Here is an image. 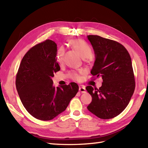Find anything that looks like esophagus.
I'll list each match as a JSON object with an SVG mask.
<instances>
[{
	"label": "esophagus",
	"mask_w": 148,
	"mask_h": 148,
	"mask_svg": "<svg viewBox=\"0 0 148 148\" xmlns=\"http://www.w3.org/2000/svg\"><path fill=\"white\" fill-rule=\"evenodd\" d=\"M79 90L82 93H85L86 92V88L84 86H80L79 88Z\"/></svg>",
	"instance_id": "esophagus-1"
}]
</instances>
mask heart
Here are the masks:
<instances>
[{
	"label": "heart",
	"instance_id": "1",
	"mask_svg": "<svg viewBox=\"0 0 148 148\" xmlns=\"http://www.w3.org/2000/svg\"><path fill=\"white\" fill-rule=\"evenodd\" d=\"M69 44L76 51L83 59L88 58L92 54V51L89 45L84 40L81 39H73L69 41ZM64 48L60 47L57 54V60L59 64L63 62V58L64 55ZM84 74V71H79L77 72H73L71 73V76L75 80L79 81L81 79V75Z\"/></svg>",
	"mask_w": 148,
	"mask_h": 148
}]
</instances>
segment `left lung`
<instances>
[{
	"label": "left lung",
	"mask_w": 148,
	"mask_h": 148,
	"mask_svg": "<svg viewBox=\"0 0 148 148\" xmlns=\"http://www.w3.org/2000/svg\"><path fill=\"white\" fill-rule=\"evenodd\" d=\"M95 54L90 73L101 76L99 89L87 86L92 101L87 107L101 119L113 118L127 107L135 89L131 59L126 49L116 41L99 36H87Z\"/></svg>",
	"instance_id": "8db88e82"
}]
</instances>
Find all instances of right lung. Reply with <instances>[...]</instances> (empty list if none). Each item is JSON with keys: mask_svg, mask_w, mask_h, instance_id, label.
Returning a JSON list of instances; mask_svg holds the SVG:
<instances>
[{"mask_svg": "<svg viewBox=\"0 0 148 148\" xmlns=\"http://www.w3.org/2000/svg\"><path fill=\"white\" fill-rule=\"evenodd\" d=\"M54 41L46 40L32 47L22 58L16 75V88L22 104L35 118L54 119L66 109L79 90L78 85L55 88L52 77L60 70Z\"/></svg>", "mask_w": 148, "mask_h": 148, "instance_id": "1", "label": "right lung"}]
</instances>
